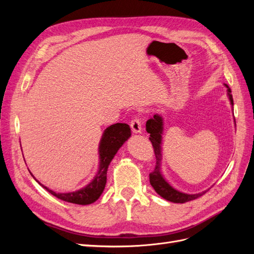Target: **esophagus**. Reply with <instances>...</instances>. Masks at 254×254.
I'll use <instances>...</instances> for the list:
<instances>
[{
  "mask_svg": "<svg viewBox=\"0 0 254 254\" xmlns=\"http://www.w3.org/2000/svg\"><path fill=\"white\" fill-rule=\"evenodd\" d=\"M130 127L134 133H139L142 131V122L139 118H134L130 122Z\"/></svg>",
  "mask_w": 254,
  "mask_h": 254,
  "instance_id": "34e87169",
  "label": "esophagus"
}]
</instances>
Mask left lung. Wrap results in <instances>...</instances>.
<instances>
[{
  "label": "left lung",
  "mask_w": 254,
  "mask_h": 254,
  "mask_svg": "<svg viewBox=\"0 0 254 254\" xmlns=\"http://www.w3.org/2000/svg\"><path fill=\"white\" fill-rule=\"evenodd\" d=\"M225 86L227 87L230 102H231V104L233 105L231 89L229 88L228 84H225ZM162 129H163L162 119H161V117H159L157 114L153 115V118L149 119L147 122H146V131L150 133L149 140L152 144L153 151H155V156H156L155 168H153V171L149 174V182L151 184V187L155 189V190L161 197H163L168 201H172L175 203H184V202L195 200V199L205 194V191L199 194H194V195L181 193V191L175 190L172 186H170L168 182L163 178L162 174H161V171H160L161 145L160 144H161V139H162V135H161L162 134Z\"/></svg>",
  "instance_id": "8db88e82"
}]
</instances>
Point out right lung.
<instances>
[{
	"instance_id": "obj_1",
	"label": "right lung",
	"mask_w": 254,
	"mask_h": 254,
	"mask_svg": "<svg viewBox=\"0 0 254 254\" xmlns=\"http://www.w3.org/2000/svg\"><path fill=\"white\" fill-rule=\"evenodd\" d=\"M130 134H131V130H130L129 125L122 124V123L113 124L105 130L101 143H99V160H101V163H99L98 173L95 176L94 180L84 189L73 191V193L60 194L55 193V191L45 188L44 186L42 187L52 195L66 202L76 204H90L94 202L102 195L106 187L107 170H108L111 160L121 146L125 143V141H127Z\"/></svg>"
}]
</instances>
